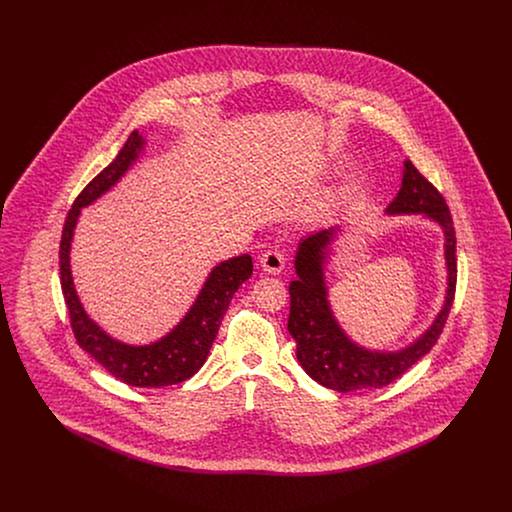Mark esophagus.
Returning a JSON list of instances; mask_svg holds the SVG:
<instances>
[{"mask_svg": "<svg viewBox=\"0 0 512 512\" xmlns=\"http://www.w3.org/2000/svg\"><path fill=\"white\" fill-rule=\"evenodd\" d=\"M284 255L278 249H267L261 257H259V265L261 268L268 272V274H280L284 268Z\"/></svg>", "mask_w": 512, "mask_h": 512, "instance_id": "esophagus-1", "label": "esophagus"}]
</instances>
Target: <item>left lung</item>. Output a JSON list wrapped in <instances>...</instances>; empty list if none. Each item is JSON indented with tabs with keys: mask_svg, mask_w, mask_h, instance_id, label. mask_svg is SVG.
<instances>
[{
	"mask_svg": "<svg viewBox=\"0 0 512 512\" xmlns=\"http://www.w3.org/2000/svg\"><path fill=\"white\" fill-rule=\"evenodd\" d=\"M384 213L422 215L441 228L447 267L445 299L430 328L411 345L397 351L363 347L345 334L328 299L324 270L341 226L322 228L301 238L293 261L297 278L290 282L288 330L297 343L295 355L303 370L320 386L341 393L376 390L397 380L436 345L453 305L457 284L453 219L445 199L409 159L403 163L401 188Z\"/></svg>",
	"mask_w": 512,
	"mask_h": 512,
	"instance_id": "obj_1",
	"label": "left lung"
}]
</instances>
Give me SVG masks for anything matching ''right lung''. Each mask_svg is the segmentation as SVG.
<instances>
[{"label":"right lung","mask_w":512,"mask_h":512,"mask_svg":"<svg viewBox=\"0 0 512 512\" xmlns=\"http://www.w3.org/2000/svg\"><path fill=\"white\" fill-rule=\"evenodd\" d=\"M146 147L144 136L134 130L119 155L74 199L67 215L59 245L61 288L71 315L74 338L78 345L98 361L107 372L134 388H163L192 378L203 366L213 341L219 334L220 322L228 311L232 295L253 272V261L244 253L222 261L209 272L194 305L171 332L147 345H130L109 336L98 322L84 311L74 288L71 270V245L74 228L84 207L107 194L130 167L138 161Z\"/></svg>","instance_id":"add662e5"}]
</instances>
